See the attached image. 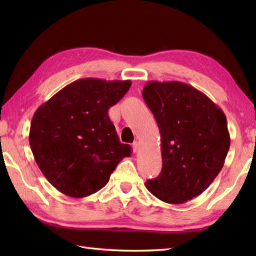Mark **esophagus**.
Here are the masks:
<instances>
[{
    "label": "esophagus",
    "instance_id": "obj_1",
    "mask_svg": "<svg viewBox=\"0 0 256 256\" xmlns=\"http://www.w3.org/2000/svg\"><path fill=\"white\" fill-rule=\"evenodd\" d=\"M132 148H133V152H134V153H138V150H140V144H138V142H134L133 145H132Z\"/></svg>",
    "mask_w": 256,
    "mask_h": 256
}]
</instances>
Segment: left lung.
<instances>
[{
    "mask_svg": "<svg viewBox=\"0 0 256 256\" xmlns=\"http://www.w3.org/2000/svg\"><path fill=\"white\" fill-rule=\"evenodd\" d=\"M158 125L162 167L146 188L168 204L202 194L224 167L230 134L224 111L202 92L179 81H150L142 92Z\"/></svg>",
    "mask_w": 256,
    "mask_h": 256,
    "instance_id": "1",
    "label": "left lung"
}]
</instances>
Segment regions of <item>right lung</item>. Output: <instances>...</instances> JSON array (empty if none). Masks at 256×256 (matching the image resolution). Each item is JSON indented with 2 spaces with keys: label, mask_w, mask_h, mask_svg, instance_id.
<instances>
[{
  "label": "right lung",
  "mask_w": 256,
  "mask_h": 256,
  "mask_svg": "<svg viewBox=\"0 0 256 256\" xmlns=\"http://www.w3.org/2000/svg\"><path fill=\"white\" fill-rule=\"evenodd\" d=\"M130 80L84 78L64 86L37 108L30 145L38 167L58 192L84 198L99 192L131 146L120 142L108 116Z\"/></svg>",
  "instance_id": "right-lung-1"
}]
</instances>
